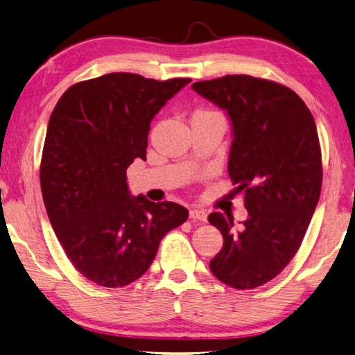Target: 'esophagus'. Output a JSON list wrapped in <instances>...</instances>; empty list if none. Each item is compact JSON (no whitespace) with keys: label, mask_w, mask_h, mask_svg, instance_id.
<instances>
[{"label":"esophagus","mask_w":355,"mask_h":355,"mask_svg":"<svg viewBox=\"0 0 355 355\" xmlns=\"http://www.w3.org/2000/svg\"><path fill=\"white\" fill-rule=\"evenodd\" d=\"M190 218L195 220H200V223H205L207 220V213L200 209H191L190 210Z\"/></svg>","instance_id":"1"}]
</instances>
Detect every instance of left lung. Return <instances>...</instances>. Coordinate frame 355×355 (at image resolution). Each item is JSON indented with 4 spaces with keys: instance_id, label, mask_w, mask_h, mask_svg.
Listing matches in <instances>:
<instances>
[{
    "instance_id": "obj_1",
    "label": "left lung",
    "mask_w": 355,
    "mask_h": 355,
    "mask_svg": "<svg viewBox=\"0 0 355 355\" xmlns=\"http://www.w3.org/2000/svg\"><path fill=\"white\" fill-rule=\"evenodd\" d=\"M232 125L229 176L244 191L245 220L211 213L224 245L210 270L233 289L275 278L295 257L322 191V151L311 111L292 89L250 76L196 82Z\"/></svg>"
}]
</instances>
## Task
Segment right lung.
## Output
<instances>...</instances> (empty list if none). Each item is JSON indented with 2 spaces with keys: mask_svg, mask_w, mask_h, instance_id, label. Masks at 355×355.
<instances>
[{
  "mask_svg": "<svg viewBox=\"0 0 355 355\" xmlns=\"http://www.w3.org/2000/svg\"><path fill=\"white\" fill-rule=\"evenodd\" d=\"M190 82L112 72L72 85L52 111L40 168L44 207L66 257L92 283L136 282L160 239L189 218L179 204L132 196L126 168L146 159L151 120Z\"/></svg>",
  "mask_w": 355,
  "mask_h": 355,
  "instance_id": "1",
  "label": "right lung"
}]
</instances>
